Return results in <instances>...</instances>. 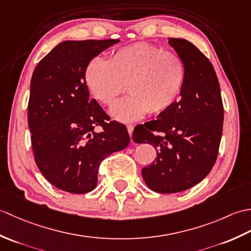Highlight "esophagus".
Returning a JSON list of instances; mask_svg holds the SVG:
<instances>
[{"instance_id":"obj_1","label":"esophagus","mask_w":251,"mask_h":251,"mask_svg":"<svg viewBox=\"0 0 251 251\" xmlns=\"http://www.w3.org/2000/svg\"><path fill=\"white\" fill-rule=\"evenodd\" d=\"M127 130H128V134H129V136H130V138H131L132 131H134V125H130V124L127 125Z\"/></svg>"}]
</instances>
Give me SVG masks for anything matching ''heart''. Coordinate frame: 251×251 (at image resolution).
I'll list each match as a JSON object with an SVG mask.
<instances>
[{"label": "heart", "mask_w": 251, "mask_h": 251, "mask_svg": "<svg viewBox=\"0 0 251 251\" xmlns=\"http://www.w3.org/2000/svg\"><path fill=\"white\" fill-rule=\"evenodd\" d=\"M186 68L173 51L147 42L120 47L108 60L94 58L85 70V82L99 102L113 105L128 89L130 95L117 102L111 113L129 122L147 112L162 114L177 102L185 84Z\"/></svg>", "instance_id": "1"}]
</instances>
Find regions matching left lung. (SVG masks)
<instances>
[{
  "mask_svg": "<svg viewBox=\"0 0 251 251\" xmlns=\"http://www.w3.org/2000/svg\"><path fill=\"white\" fill-rule=\"evenodd\" d=\"M186 68L181 99L156 120L137 125L132 140L156 149L142 169L147 185L157 193H177L204 179L214 167L223 127L220 85L209 59L191 42L169 37Z\"/></svg>",
  "mask_w": 251,
  "mask_h": 251,
  "instance_id": "left-lung-1",
  "label": "left lung"
}]
</instances>
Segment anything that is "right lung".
Listing matches in <instances>:
<instances>
[{
	"instance_id": "obj_1",
	"label": "right lung",
	"mask_w": 251,
	"mask_h": 251,
	"mask_svg": "<svg viewBox=\"0 0 251 251\" xmlns=\"http://www.w3.org/2000/svg\"><path fill=\"white\" fill-rule=\"evenodd\" d=\"M117 42H62L32 74L28 125L34 161L49 182L69 193L94 190L101 162L130 141L126 126L89 99L85 82L90 60Z\"/></svg>"
}]
</instances>
